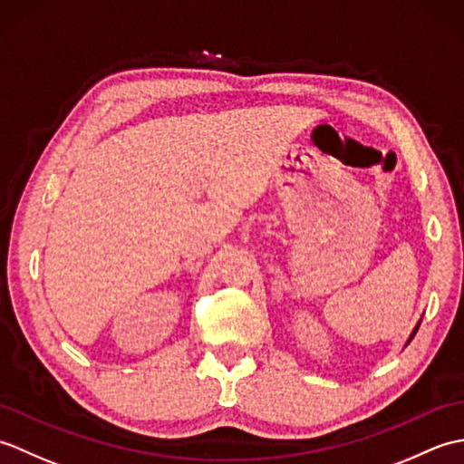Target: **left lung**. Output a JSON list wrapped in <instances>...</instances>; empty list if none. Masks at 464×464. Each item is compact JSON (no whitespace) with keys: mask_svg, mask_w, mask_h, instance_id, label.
<instances>
[{"mask_svg":"<svg viewBox=\"0 0 464 464\" xmlns=\"http://www.w3.org/2000/svg\"><path fill=\"white\" fill-rule=\"evenodd\" d=\"M419 327H420V321L417 323V327H415V329H412V333H411V337L407 339V344H409V343L412 341V337H415V334H417V331H419ZM407 344H405V347H407Z\"/></svg>","mask_w":464,"mask_h":464,"instance_id":"8db88e82","label":"left lung"}]
</instances>
